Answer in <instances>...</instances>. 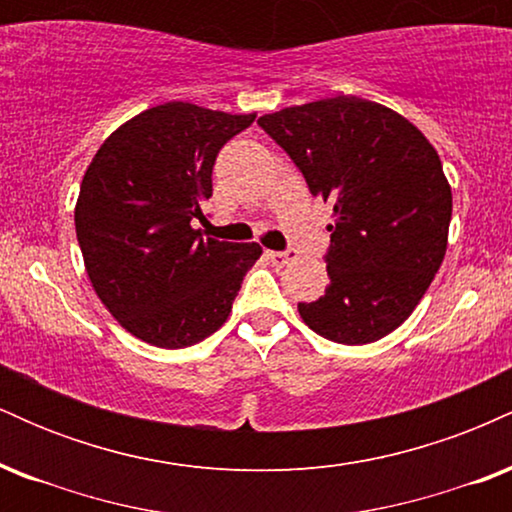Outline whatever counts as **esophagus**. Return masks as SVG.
Returning <instances> with one entry per match:
<instances>
[{
    "label": "esophagus",
    "mask_w": 512,
    "mask_h": 512,
    "mask_svg": "<svg viewBox=\"0 0 512 512\" xmlns=\"http://www.w3.org/2000/svg\"><path fill=\"white\" fill-rule=\"evenodd\" d=\"M267 260L274 264V267H284L293 260V252L291 250H267Z\"/></svg>",
    "instance_id": "obj_1"
}]
</instances>
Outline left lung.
I'll return each mask as SVG.
<instances>
[{"label": "left lung", "instance_id": "1", "mask_svg": "<svg viewBox=\"0 0 512 512\" xmlns=\"http://www.w3.org/2000/svg\"><path fill=\"white\" fill-rule=\"evenodd\" d=\"M332 204L325 296L298 303L310 330L370 344L414 313L448 250L452 190L419 127L358 96L322 98L257 120Z\"/></svg>", "mask_w": 512, "mask_h": 512}]
</instances>
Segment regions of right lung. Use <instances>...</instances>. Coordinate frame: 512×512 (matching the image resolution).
Here are the masks:
<instances>
[{
  "label": "right lung",
  "mask_w": 512,
  "mask_h": 512,
  "mask_svg": "<svg viewBox=\"0 0 512 512\" xmlns=\"http://www.w3.org/2000/svg\"><path fill=\"white\" fill-rule=\"evenodd\" d=\"M252 120L163 103L117 127L88 163L74 207L86 274L108 313L146 344L182 349L214 334L260 260L257 243L195 228L221 146Z\"/></svg>",
  "instance_id": "add662e5"
}]
</instances>
